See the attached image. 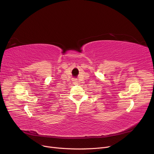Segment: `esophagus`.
Here are the masks:
<instances>
[{"label": "esophagus", "mask_w": 154, "mask_h": 154, "mask_svg": "<svg viewBox=\"0 0 154 154\" xmlns=\"http://www.w3.org/2000/svg\"><path fill=\"white\" fill-rule=\"evenodd\" d=\"M73 84H74V85H79V82H78V81L77 80H75L74 82H73Z\"/></svg>", "instance_id": "esophagus-1"}]
</instances>
